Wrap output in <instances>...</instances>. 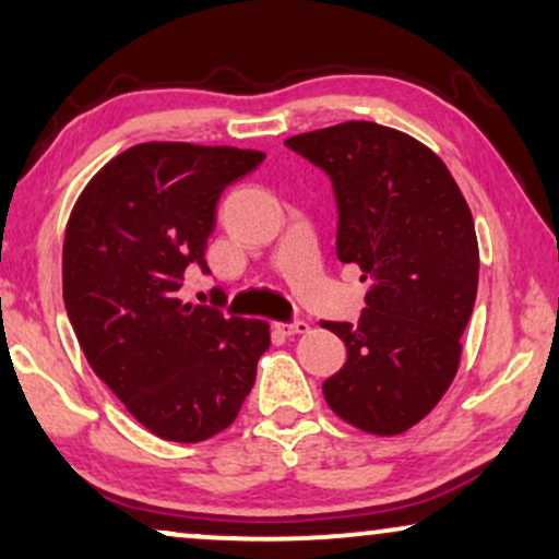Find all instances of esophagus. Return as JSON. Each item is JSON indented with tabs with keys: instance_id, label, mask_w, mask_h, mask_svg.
Instances as JSON below:
<instances>
[{
	"instance_id": "1",
	"label": "esophagus",
	"mask_w": 559,
	"mask_h": 559,
	"mask_svg": "<svg viewBox=\"0 0 559 559\" xmlns=\"http://www.w3.org/2000/svg\"><path fill=\"white\" fill-rule=\"evenodd\" d=\"M274 328H277L282 335H300L310 331V325L305 323V320H295V323H274Z\"/></svg>"
}]
</instances>
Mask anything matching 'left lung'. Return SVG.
Masks as SVG:
<instances>
[{"mask_svg":"<svg viewBox=\"0 0 559 559\" xmlns=\"http://www.w3.org/2000/svg\"><path fill=\"white\" fill-rule=\"evenodd\" d=\"M333 182L335 254L371 280L358 323L323 328L348 350L328 407L358 430L400 435L453 384L478 289V239L445 163L415 136L343 121L289 136Z\"/></svg>","mask_w":559,"mask_h":559,"instance_id":"8db88e82","label":"left lung"}]
</instances>
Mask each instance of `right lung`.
I'll use <instances>...</instances> for the list:
<instances>
[{
	"mask_svg": "<svg viewBox=\"0 0 559 559\" xmlns=\"http://www.w3.org/2000/svg\"><path fill=\"white\" fill-rule=\"evenodd\" d=\"M264 152L144 142L109 159L75 201L63 241V300L96 377L136 423L173 442L226 430L270 348L264 320L182 302L226 186ZM221 295V289H216Z\"/></svg>",
	"mask_w": 559,
	"mask_h": 559,
	"instance_id": "add662e5",
	"label": "right lung"
}]
</instances>
